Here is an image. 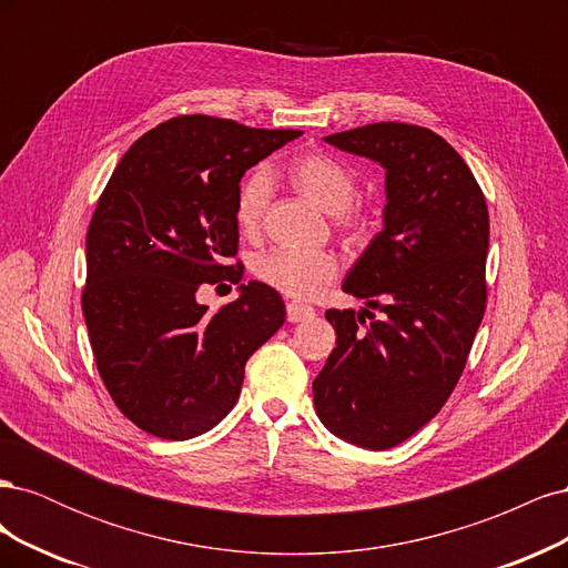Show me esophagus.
Instances as JSON below:
<instances>
[{
	"label": "esophagus",
	"instance_id": "obj_1",
	"mask_svg": "<svg viewBox=\"0 0 568 568\" xmlns=\"http://www.w3.org/2000/svg\"><path fill=\"white\" fill-rule=\"evenodd\" d=\"M311 317H315V311L311 305H301V303H296V301H291V303H286V320L288 322H305V320H311Z\"/></svg>",
	"mask_w": 568,
	"mask_h": 568
}]
</instances>
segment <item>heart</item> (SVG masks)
<instances>
[{
    "instance_id": "obj_1",
    "label": "heart",
    "mask_w": 568,
    "mask_h": 568,
    "mask_svg": "<svg viewBox=\"0 0 568 568\" xmlns=\"http://www.w3.org/2000/svg\"><path fill=\"white\" fill-rule=\"evenodd\" d=\"M288 180L298 192L311 199L324 213H329L332 225L343 236H357L365 232L367 217L359 209L357 175L355 170L332 153H303L288 165ZM272 194L270 175L265 168H255L239 184L236 194V222L244 234L261 230ZM251 274L263 286L294 301L317 298L329 286L338 263L329 253H291V251H263L251 257Z\"/></svg>"
}]
</instances>
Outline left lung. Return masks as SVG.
I'll return each mask as SVG.
<instances>
[{
  "mask_svg": "<svg viewBox=\"0 0 568 568\" xmlns=\"http://www.w3.org/2000/svg\"><path fill=\"white\" fill-rule=\"evenodd\" d=\"M386 168L384 230L343 291L382 317L326 311L336 348L313 382L322 424L386 450L448 403L486 313L488 205L469 165L428 128L372 123L324 136Z\"/></svg>",
  "mask_w": 568,
  "mask_h": 568,
  "instance_id": "8db88e82",
  "label": "left lung"
}]
</instances>
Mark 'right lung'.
Returning a JSON list of instances; mask_svg holds the SVG:
<instances>
[{
	"label": "right lung",
	"instance_id": "right-lung-1",
	"mask_svg": "<svg viewBox=\"0 0 568 568\" xmlns=\"http://www.w3.org/2000/svg\"><path fill=\"white\" fill-rule=\"evenodd\" d=\"M301 130L178 115L136 140L101 192L88 230L82 313L115 407L165 438L201 436L227 417L246 359L286 320L261 282L215 313L203 284L242 282L236 194L244 173Z\"/></svg>",
	"mask_w": 568,
	"mask_h": 568
}]
</instances>
